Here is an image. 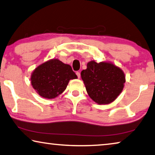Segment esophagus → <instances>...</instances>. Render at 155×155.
Returning <instances> with one entry per match:
<instances>
[{"label": "esophagus", "mask_w": 155, "mask_h": 155, "mask_svg": "<svg viewBox=\"0 0 155 155\" xmlns=\"http://www.w3.org/2000/svg\"><path fill=\"white\" fill-rule=\"evenodd\" d=\"M76 74H77L78 78H79L80 77H81V73H80V72H76Z\"/></svg>", "instance_id": "esophagus-1"}]
</instances>
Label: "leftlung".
I'll return each instance as SVG.
<instances>
[{
	"label": "left lung",
	"instance_id": "obj_1",
	"mask_svg": "<svg viewBox=\"0 0 155 155\" xmlns=\"http://www.w3.org/2000/svg\"><path fill=\"white\" fill-rule=\"evenodd\" d=\"M90 98L100 104L115 101L122 92L125 76L120 68L110 63L89 62L87 69L81 73Z\"/></svg>",
	"mask_w": 155,
	"mask_h": 155
}]
</instances>
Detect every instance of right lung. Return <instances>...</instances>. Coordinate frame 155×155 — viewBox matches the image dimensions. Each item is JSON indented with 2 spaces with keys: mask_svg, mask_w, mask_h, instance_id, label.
Returning a JSON list of instances; mask_svg holds the SVG:
<instances>
[{
  "mask_svg": "<svg viewBox=\"0 0 155 155\" xmlns=\"http://www.w3.org/2000/svg\"><path fill=\"white\" fill-rule=\"evenodd\" d=\"M77 78L70 65L52 59L35 68L31 80L33 88L41 96L51 99L66 89L70 79Z\"/></svg>",
  "mask_w": 155,
  "mask_h": 155,
  "instance_id": "1",
  "label": "right lung"
}]
</instances>
